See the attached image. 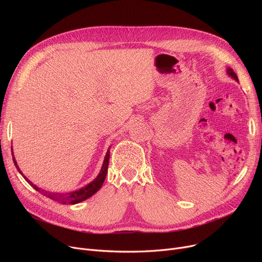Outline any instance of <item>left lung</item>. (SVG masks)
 I'll return each instance as SVG.
<instances>
[{
    "label": "left lung",
    "instance_id": "1",
    "mask_svg": "<svg viewBox=\"0 0 262 262\" xmlns=\"http://www.w3.org/2000/svg\"><path fill=\"white\" fill-rule=\"evenodd\" d=\"M227 74L230 76V77H232L233 79H235V80H237V81H239V79H238V76H237V74L235 73V72H233V70H232V69H230V68H227Z\"/></svg>",
    "mask_w": 262,
    "mask_h": 262
}]
</instances>
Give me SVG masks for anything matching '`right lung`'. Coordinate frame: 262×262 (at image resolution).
Instances as JSON below:
<instances>
[{"mask_svg":"<svg viewBox=\"0 0 262 262\" xmlns=\"http://www.w3.org/2000/svg\"><path fill=\"white\" fill-rule=\"evenodd\" d=\"M110 148V147H109ZM109 148L107 150L106 153V156H105V159H104V162H103V166H102V169L99 173V175L96 176V178L94 181H92L90 184H88L87 186H85L84 188H80L76 191H72V192H69V193H56V192H49V191H46V190H42L41 188H38L37 186H35L31 181L27 180V178L23 175V173L21 172V170L19 169L18 164H17V161L15 159V157H13V153H12V160H13V163H15L16 168L18 169V171L20 172V174L24 177V180L29 183L35 190H37L38 192H40L41 194L42 195H46L47 198L53 200V201H56V202H59L61 204H71V205H74V204H77L79 202H82L85 201L87 199H89L90 196H92L95 192H98L101 187L103 186V183L105 181V177H106V174H107V170H108V163H109Z\"/></svg>","mask_w":262,"mask_h":262,"instance_id":"obj_1","label":"right lung"}]
</instances>
